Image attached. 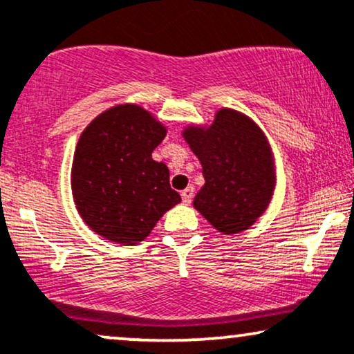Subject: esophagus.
I'll list each match as a JSON object with an SVG mask.
<instances>
[{
  "label": "esophagus",
  "mask_w": 354,
  "mask_h": 354,
  "mask_svg": "<svg viewBox=\"0 0 354 354\" xmlns=\"http://www.w3.org/2000/svg\"><path fill=\"white\" fill-rule=\"evenodd\" d=\"M193 194H194V188H193V186H188V188H186V189H183V191H181V199H183V203L189 204L191 199H193Z\"/></svg>",
  "instance_id": "esophagus-1"
}]
</instances>
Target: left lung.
I'll list each match as a JSON object with an SVG mask.
<instances>
[{"label":"left lung","instance_id":"1","mask_svg":"<svg viewBox=\"0 0 354 354\" xmlns=\"http://www.w3.org/2000/svg\"><path fill=\"white\" fill-rule=\"evenodd\" d=\"M203 165L204 186L194 207L223 234L245 231L269 206L275 186L266 135L244 113L221 109L209 127L183 131Z\"/></svg>","mask_w":354,"mask_h":354}]
</instances>
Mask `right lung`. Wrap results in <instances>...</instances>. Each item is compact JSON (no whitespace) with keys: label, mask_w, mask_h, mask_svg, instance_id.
<instances>
[{"label":"right lung","mask_w":354,"mask_h":354,"mask_svg":"<svg viewBox=\"0 0 354 354\" xmlns=\"http://www.w3.org/2000/svg\"><path fill=\"white\" fill-rule=\"evenodd\" d=\"M166 129L133 104L105 110L80 135L71 185L84 223L122 245L142 242L161 216L181 201L169 169L151 158Z\"/></svg>","instance_id":"obj_1"}]
</instances>
